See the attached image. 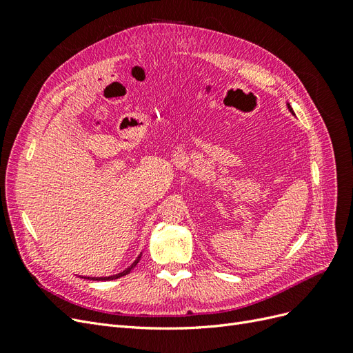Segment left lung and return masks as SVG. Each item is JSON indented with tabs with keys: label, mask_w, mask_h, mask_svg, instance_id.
I'll use <instances>...</instances> for the list:
<instances>
[{
	"label": "left lung",
	"mask_w": 353,
	"mask_h": 353,
	"mask_svg": "<svg viewBox=\"0 0 353 353\" xmlns=\"http://www.w3.org/2000/svg\"><path fill=\"white\" fill-rule=\"evenodd\" d=\"M288 110H290V112H292V113H293V109H292V108H290V104H288Z\"/></svg>",
	"instance_id": "8db88e82"
}]
</instances>
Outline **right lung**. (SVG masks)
Returning a JSON list of instances; mask_svg holds the SVG:
<instances>
[{
  "instance_id": "1",
  "label": "right lung",
  "mask_w": 353,
  "mask_h": 353,
  "mask_svg": "<svg viewBox=\"0 0 353 353\" xmlns=\"http://www.w3.org/2000/svg\"><path fill=\"white\" fill-rule=\"evenodd\" d=\"M140 258H141V256H138V258H137V261L130 266V268H128V270H125L123 272H121V274H116V275H112V276H101V279H95V276H92V279H91V276H83V279H88V280H97V281H105V280H116V279H121V276H123V275H126V274H130L134 268H135V266H137V263H138V261H140Z\"/></svg>"
}]
</instances>
